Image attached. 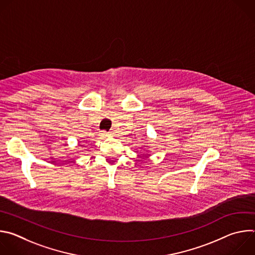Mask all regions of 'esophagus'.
<instances>
[{"label": "esophagus", "mask_w": 255, "mask_h": 255, "mask_svg": "<svg viewBox=\"0 0 255 255\" xmlns=\"http://www.w3.org/2000/svg\"><path fill=\"white\" fill-rule=\"evenodd\" d=\"M101 135H102V136H104V137H107V136H110V133H109V132H106V131H102Z\"/></svg>", "instance_id": "34e87169"}]
</instances>
